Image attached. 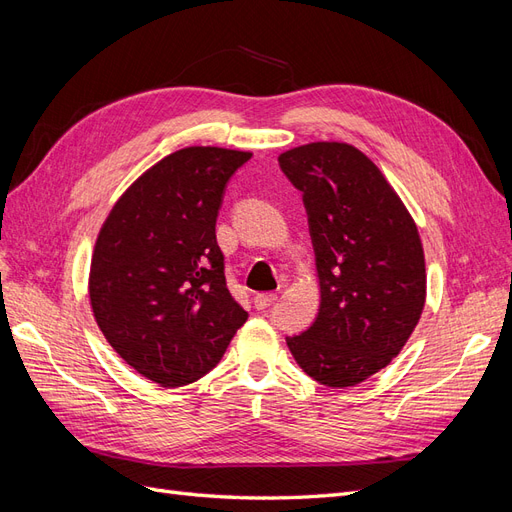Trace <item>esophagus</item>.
I'll list each match as a JSON object with an SVG mask.
<instances>
[{"mask_svg": "<svg viewBox=\"0 0 512 512\" xmlns=\"http://www.w3.org/2000/svg\"><path fill=\"white\" fill-rule=\"evenodd\" d=\"M276 302V295L274 293H257L255 295V308L257 310H266Z\"/></svg>", "mask_w": 512, "mask_h": 512, "instance_id": "1", "label": "esophagus"}]
</instances>
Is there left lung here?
Segmentation results:
<instances>
[{
  "label": "left lung",
  "mask_w": 512,
  "mask_h": 512,
  "mask_svg": "<svg viewBox=\"0 0 512 512\" xmlns=\"http://www.w3.org/2000/svg\"><path fill=\"white\" fill-rule=\"evenodd\" d=\"M278 166L302 191L321 285L315 323L287 346L317 383L359 385L391 364L421 319L417 225L381 170L351 144H304L280 155Z\"/></svg>",
  "instance_id": "obj_1"
}]
</instances>
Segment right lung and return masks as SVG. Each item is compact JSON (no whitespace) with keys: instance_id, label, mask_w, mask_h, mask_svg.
Listing matches in <instances>:
<instances>
[{"instance_id":"obj_1","label":"right lung","mask_w":512,"mask_h":512,"mask_svg":"<svg viewBox=\"0 0 512 512\" xmlns=\"http://www.w3.org/2000/svg\"><path fill=\"white\" fill-rule=\"evenodd\" d=\"M251 153L189 146L163 157L110 210L89 298L114 351L148 381L183 387L219 364L246 312L229 293L217 217Z\"/></svg>"}]
</instances>
